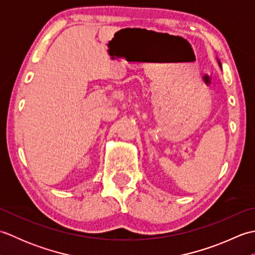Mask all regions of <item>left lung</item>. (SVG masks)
Masks as SVG:
<instances>
[{"mask_svg": "<svg viewBox=\"0 0 255 255\" xmlns=\"http://www.w3.org/2000/svg\"><path fill=\"white\" fill-rule=\"evenodd\" d=\"M219 64H220V62H219Z\"/></svg>", "mask_w": 255, "mask_h": 255, "instance_id": "left-lung-1", "label": "left lung"}]
</instances>
